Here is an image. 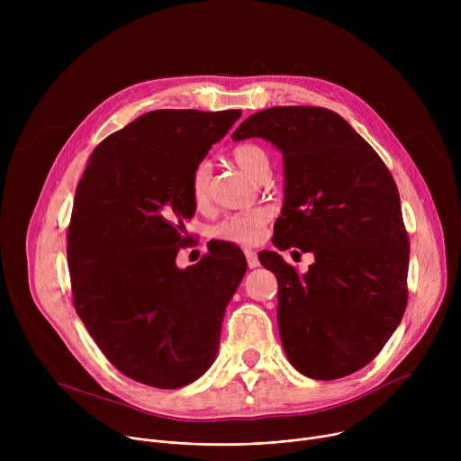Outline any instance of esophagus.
Segmentation results:
<instances>
[{
    "label": "esophagus",
    "instance_id": "34e87169",
    "mask_svg": "<svg viewBox=\"0 0 461 461\" xmlns=\"http://www.w3.org/2000/svg\"><path fill=\"white\" fill-rule=\"evenodd\" d=\"M244 255H246V260H248V267L249 268H257L258 267V257L253 249H244Z\"/></svg>",
    "mask_w": 461,
    "mask_h": 461
}]
</instances>
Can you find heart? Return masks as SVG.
<instances>
[{
  "instance_id": "obj_1",
  "label": "heart",
  "mask_w": 461,
  "mask_h": 461,
  "mask_svg": "<svg viewBox=\"0 0 461 461\" xmlns=\"http://www.w3.org/2000/svg\"><path fill=\"white\" fill-rule=\"evenodd\" d=\"M233 160L242 167L249 176L260 180L267 173H270V155L268 151L253 142L239 144L233 151ZM210 162H201L191 173L189 193L196 206H204L210 199ZM272 213L267 208H255L248 212L230 213L222 217L212 228V235L219 240L249 246L255 244L270 222Z\"/></svg>"
}]
</instances>
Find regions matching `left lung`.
Returning <instances> with one entry per match:
<instances>
[{
  "mask_svg": "<svg viewBox=\"0 0 461 461\" xmlns=\"http://www.w3.org/2000/svg\"><path fill=\"white\" fill-rule=\"evenodd\" d=\"M251 137L270 140L285 160L286 194L274 244L315 257L299 276L279 253H258L279 283L286 357L312 379L350 375L381 352L407 308L411 249L396 182L372 146L330 109L258 111L231 135Z\"/></svg>",
  "mask_w": 461,
  "mask_h": 461,
  "instance_id": "obj_1",
  "label": "left lung"
}]
</instances>
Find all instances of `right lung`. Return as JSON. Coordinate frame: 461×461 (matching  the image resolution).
<instances>
[{"label": "right lung", "mask_w": 461, "mask_h": 461, "mask_svg": "<svg viewBox=\"0 0 461 461\" xmlns=\"http://www.w3.org/2000/svg\"><path fill=\"white\" fill-rule=\"evenodd\" d=\"M240 109H158L109 135L77 187L68 233L73 303L104 356L127 377L180 388L215 361L228 303L246 274L235 244L217 242L176 268L189 180Z\"/></svg>", "instance_id": "right-lung-1"}]
</instances>
